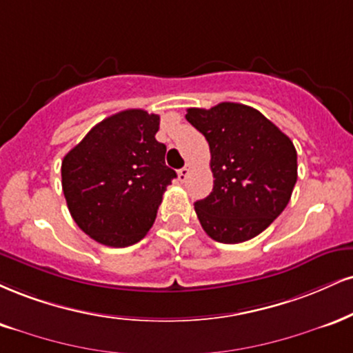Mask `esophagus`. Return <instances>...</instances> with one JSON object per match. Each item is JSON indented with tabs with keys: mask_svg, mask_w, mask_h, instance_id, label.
<instances>
[{
	"mask_svg": "<svg viewBox=\"0 0 353 353\" xmlns=\"http://www.w3.org/2000/svg\"><path fill=\"white\" fill-rule=\"evenodd\" d=\"M189 172H190V168H189V165H185V168L179 169V171H177V176H179V181H181V182H184L185 179H188V177H189Z\"/></svg>",
	"mask_w": 353,
	"mask_h": 353,
	"instance_id": "esophagus-1",
	"label": "esophagus"
}]
</instances>
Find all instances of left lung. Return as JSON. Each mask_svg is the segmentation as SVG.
I'll return each instance as SVG.
<instances>
[{
    "instance_id": "obj_1",
    "label": "left lung",
    "mask_w": 353,
    "mask_h": 353,
    "mask_svg": "<svg viewBox=\"0 0 353 353\" xmlns=\"http://www.w3.org/2000/svg\"><path fill=\"white\" fill-rule=\"evenodd\" d=\"M185 120L210 148L214 189L194 203L207 235L241 243L268 228L286 209L298 181V152L274 123L241 103L189 108Z\"/></svg>"
}]
</instances>
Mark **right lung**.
Listing matches in <instances>:
<instances>
[{
	"mask_svg": "<svg viewBox=\"0 0 353 353\" xmlns=\"http://www.w3.org/2000/svg\"><path fill=\"white\" fill-rule=\"evenodd\" d=\"M159 114L131 108L105 118L63 156L62 190L72 219L101 245L138 243L154 223L176 171L156 139Z\"/></svg>",
	"mask_w": 353,
	"mask_h": 353,
	"instance_id": "add662e5",
	"label": "right lung"
}]
</instances>
